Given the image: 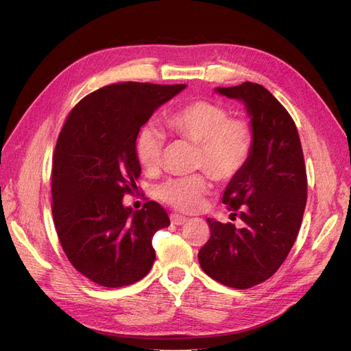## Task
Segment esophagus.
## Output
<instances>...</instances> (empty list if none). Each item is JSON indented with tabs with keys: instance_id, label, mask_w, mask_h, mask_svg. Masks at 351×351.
<instances>
[{
	"instance_id": "34e87169",
	"label": "esophagus",
	"mask_w": 351,
	"mask_h": 351,
	"mask_svg": "<svg viewBox=\"0 0 351 351\" xmlns=\"http://www.w3.org/2000/svg\"><path fill=\"white\" fill-rule=\"evenodd\" d=\"M186 221H187L186 217L177 215V214H173V215H171V222H173L174 226H183V224H186Z\"/></svg>"
}]
</instances>
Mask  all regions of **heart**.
Returning a JSON list of instances; mask_svg holds the SVG:
<instances>
[{
  "mask_svg": "<svg viewBox=\"0 0 351 351\" xmlns=\"http://www.w3.org/2000/svg\"><path fill=\"white\" fill-rule=\"evenodd\" d=\"M165 124L174 136L197 146L195 167L215 182L226 183L234 178L252 155V127L241 119H232L227 108L217 102L197 99L184 104L167 117ZM162 151L164 136L152 125L142 127L134 141V154L146 171L159 167ZM208 192V180L202 174L168 178L155 189L159 200L184 212L199 209Z\"/></svg>",
  "mask_w": 351,
  "mask_h": 351,
  "instance_id": "heart-1",
  "label": "heart"
}]
</instances>
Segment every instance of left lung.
Here are the masks:
<instances>
[{
  "label": "left lung",
  "instance_id": "obj_1",
  "mask_svg": "<svg viewBox=\"0 0 351 351\" xmlns=\"http://www.w3.org/2000/svg\"><path fill=\"white\" fill-rule=\"evenodd\" d=\"M217 92L246 105L253 147L222 196L243 227L208 218L210 237L197 258L212 280L244 290L272 277L290 253L306 208V167L291 115L268 89L244 82Z\"/></svg>",
  "mask_w": 351,
  "mask_h": 351
}]
</instances>
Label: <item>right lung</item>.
<instances>
[{
  "label": "right lung",
  "instance_id": "add662e5",
  "mask_svg": "<svg viewBox=\"0 0 351 351\" xmlns=\"http://www.w3.org/2000/svg\"><path fill=\"white\" fill-rule=\"evenodd\" d=\"M186 84H108L76 104L52 156V218L70 263L108 289L134 284L155 261L152 237L169 226L167 210L147 200L141 210L123 205L141 165L134 141L159 105Z\"/></svg>",
  "mask_w": 351,
  "mask_h": 351
}]
</instances>
